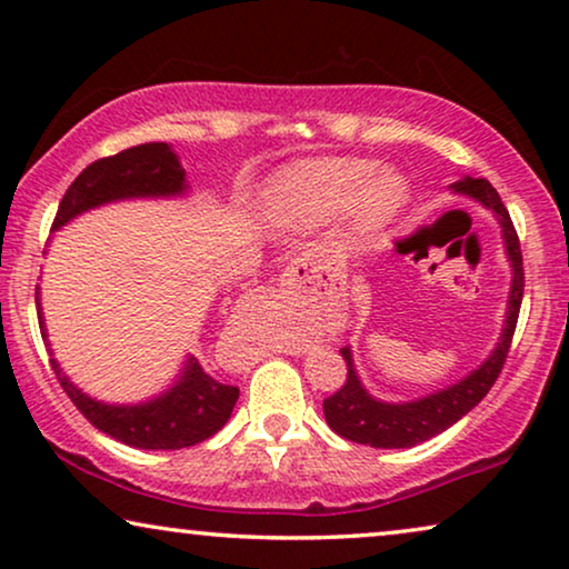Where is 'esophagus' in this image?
Masks as SVG:
<instances>
[{
    "label": "esophagus",
    "instance_id": "obj_1",
    "mask_svg": "<svg viewBox=\"0 0 569 569\" xmlns=\"http://www.w3.org/2000/svg\"><path fill=\"white\" fill-rule=\"evenodd\" d=\"M256 302H259V310H267L269 316H282L290 308V298L279 290H263L256 295Z\"/></svg>",
    "mask_w": 569,
    "mask_h": 569
}]
</instances>
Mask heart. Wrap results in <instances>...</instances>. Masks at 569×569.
<instances>
[{
  "instance_id": "b5f03b06",
  "label": "heart",
  "mask_w": 569,
  "mask_h": 569,
  "mask_svg": "<svg viewBox=\"0 0 569 569\" xmlns=\"http://www.w3.org/2000/svg\"><path fill=\"white\" fill-rule=\"evenodd\" d=\"M409 186L396 170L362 158H313L292 162L271 176L261 197L269 220L313 228L339 212L352 238L386 230L403 212Z\"/></svg>"
}]
</instances>
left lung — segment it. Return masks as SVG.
Listing matches in <instances>:
<instances>
[{"instance_id": "obj_1", "label": "left lung", "mask_w": 569, "mask_h": 569, "mask_svg": "<svg viewBox=\"0 0 569 569\" xmlns=\"http://www.w3.org/2000/svg\"><path fill=\"white\" fill-rule=\"evenodd\" d=\"M450 189L456 193H466V197L477 199L479 204L492 209L497 222H500L502 228L505 253H508L512 269V282L500 341H497L492 355H489L477 370H471L463 380L442 388V391L427 393L422 399L401 403H388L376 399V396H370L355 370L352 349H341V357H345L347 362V380L341 383L337 393L323 401V415L333 432L352 442H360V446L411 448L435 438V435H440L442 430H448L450 425H456L458 419L469 415V411L485 399L489 388L495 386L497 376H500L505 357L510 352V341L512 333H516L520 313V300H523V256H520L518 232L512 228V220L508 209L502 204L500 193L495 191V186L489 183L487 178L463 176L461 181H456Z\"/></svg>"}]
</instances>
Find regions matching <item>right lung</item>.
I'll return each mask as SVG.
<instances>
[{"label":"right lung","mask_w":569,"mask_h":569,"mask_svg":"<svg viewBox=\"0 0 569 569\" xmlns=\"http://www.w3.org/2000/svg\"><path fill=\"white\" fill-rule=\"evenodd\" d=\"M189 191L186 170L178 154L166 142H147L129 147L111 158L90 162L69 186L61 199L59 212L53 217L51 230L64 228L74 217L90 209L111 204L123 199H168L183 197ZM38 323L43 341L46 326L41 300L36 292ZM53 355V352H49ZM51 368L57 372L61 388L82 417L100 432L131 448L144 450H178L197 446L222 430L238 401V388L222 383L204 372L197 357H189L176 383L142 403H103L82 393L51 357Z\"/></svg>","instance_id":"add662e5"}]
</instances>
